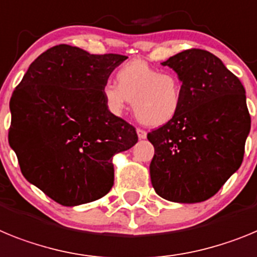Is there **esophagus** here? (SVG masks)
Segmentation results:
<instances>
[{
    "instance_id": "esophagus-1",
    "label": "esophagus",
    "mask_w": 257,
    "mask_h": 257,
    "mask_svg": "<svg viewBox=\"0 0 257 257\" xmlns=\"http://www.w3.org/2000/svg\"><path fill=\"white\" fill-rule=\"evenodd\" d=\"M137 135L140 140H145L147 137V132L142 128H137Z\"/></svg>"
}]
</instances>
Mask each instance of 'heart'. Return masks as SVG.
<instances>
[{"label":"heart","instance_id":"1","mask_svg":"<svg viewBox=\"0 0 257 257\" xmlns=\"http://www.w3.org/2000/svg\"><path fill=\"white\" fill-rule=\"evenodd\" d=\"M117 85L106 82L102 97L106 108L121 115L128 101L137 119L151 126L168 124L181 110L182 80L175 72H162L141 59L129 61L116 70Z\"/></svg>","mask_w":257,"mask_h":257}]
</instances>
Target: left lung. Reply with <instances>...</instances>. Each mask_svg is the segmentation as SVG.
Here are the masks:
<instances>
[{"mask_svg": "<svg viewBox=\"0 0 257 257\" xmlns=\"http://www.w3.org/2000/svg\"><path fill=\"white\" fill-rule=\"evenodd\" d=\"M184 85L176 119L151 131L150 177L158 195L198 203L215 195L239 168L251 116L242 82L216 55L187 49L163 62Z\"/></svg>", "mask_w": 257, "mask_h": 257, "instance_id": "left-lung-1", "label": "left lung"}]
</instances>
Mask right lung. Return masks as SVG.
I'll list each match as a JSON object with an SVG mask.
<instances>
[{
    "label": "right lung",
    "mask_w": 257,
    "mask_h": 257,
    "mask_svg": "<svg viewBox=\"0 0 257 257\" xmlns=\"http://www.w3.org/2000/svg\"><path fill=\"white\" fill-rule=\"evenodd\" d=\"M126 58L53 46L32 62L11 95L9 144L22 173L62 206L106 195L113 155L138 141L135 126L107 110L102 97Z\"/></svg>",
    "instance_id": "obj_1"
}]
</instances>
